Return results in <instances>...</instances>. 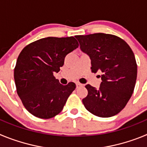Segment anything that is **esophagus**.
Segmentation results:
<instances>
[{
  "instance_id": "obj_1",
  "label": "esophagus",
  "mask_w": 147,
  "mask_h": 147,
  "mask_svg": "<svg viewBox=\"0 0 147 147\" xmlns=\"http://www.w3.org/2000/svg\"><path fill=\"white\" fill-rule=\"evenodd\" d=\"M76 88H80V87H83L82 84H81V83H80V82H76Z\"/></svg>"
}]
</instances>
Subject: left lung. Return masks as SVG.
I'll list each match as a JSON object with an SVG mask.
<instances>
[{
	"instance_id": "8db88e82",
	"label": "left lung",
	"mask_w": 147,
	"mask_h": 147,
	"mask_svg": "<svg viewBox=\"0 0 147 147\" xmlns=\"http://www.w3.org/2000/svg\"><path fill=\"white\" fill-rule=\"evenodd\" d=\"M82 52L89 56L93 73L101 71L98 89L87 85L88 94L82 102L98 117H111L121 112L134 90L137 64L129 45L113 34L96 33L75 36Z\"/></svg>"
}]
</instances>
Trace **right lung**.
I'll return each mask as SVG.
<instances>
[{
  "label": "right lung",
  "mask_w": 147,
  "mask_h": 147,
  "mask_svg": "<svg viewBox=\"0 0 147 147\" xmlns=\"http://www.w3.org/2000/svg\"><path fill=\"white\" fill-rule=\"evenodd\" d=\"M78 45L74 37H49L28 44L22 50L14 78L17 93L30 113L48 119L62 111L76 85H61L53 74L60 71L65 56Z\"/></svg>",
  "instance_id": "add662e5"
}]
</instances>
